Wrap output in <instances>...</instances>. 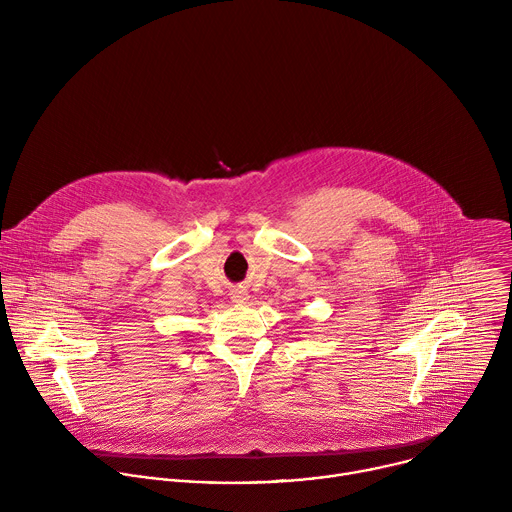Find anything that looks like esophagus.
<instances>
[{
  "instance_id": "34e87169",
  "label": "esophagus",
  "mask_w": 512,
  "mask_h": 512,
  "mask_svg": "<svg viewBox=\"0 0 512 512\" xmlns=\"http://www.w3.org/2000/svg\"><path fill=\"white\" fill-rule=\"evenodd\" d=\"M249 291L247 289H243V287H239V289H233L231 291V300L233 302H237V304H247L249 302Z\"/></svg>"
}]
</instances>
